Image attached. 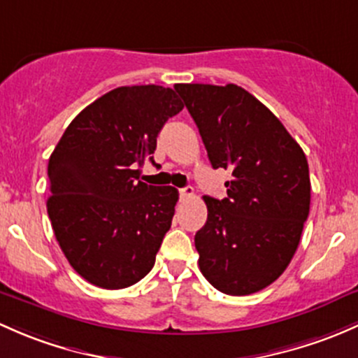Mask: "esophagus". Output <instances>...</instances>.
I'll list each match as a JSON object with an SVG mask.
<instances>
[{
  "instance_id": "esophagus-1",
  "label": "esophagus",
  "mask_w": 358,
  "mask_h": 358,
  "mask_svg": "<svg viewBox=\"0 0 358 358\" xmlns=\"http://www.w3.org/2000/svg\"><path fill=\"white\" fill-rule=\"evenodd\" d=\"M180 197H182V199L194 197V189H192V187H185V189H180Z\"/></svg>"
}]
</instances>
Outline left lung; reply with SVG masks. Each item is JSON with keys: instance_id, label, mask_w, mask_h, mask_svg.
<instances>
[{"instance_id": "obj_1", "label": "left lung", "mask_w": 358, "mask_h": 358, "mask_svg": "<svg viewBox=\"0 0 358 358\" xmlns=\"http://www.w3.org/2000/svg\"><path fill=\"white\" fill-rule=\"evenodd\" d=\"M214 169L231 171L227 197L204 195L199 268L227 295H250L288 268L310 208L307 157L283 123L235 84H176Z\"/></svg>"}]
</instances>
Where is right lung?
Masks as SVG:
<instances>
[{
  "label": "right lung",
  "mask_w": 358,
  "mask_h": 358,
  "mask_svg": "<svg viewBox=\"0 0 358 358\" xmlns=\"http://www.w3.org/2000/svg\"><path fill=\"white\" fill-rule=\"evenodd\" d=\"M183 110L161 85L113 89L71 120L48 164V214L70 266L89 283L141 281L171 227L178 190L141 182L168 118Z\"/></svg>",
  "instance_id": "1"
}]
</instances>
